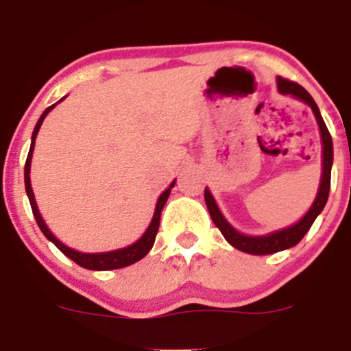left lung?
Here are the masks:
<instances>
[{"label": "left lung", "instance_id": "left-lung-1", "mask_svg": "<svg viewBox=\"0 0 351 351\" xmlns=\"http://www.w3.org/2000/svg\"><path fill=\"white\" fill-rule=\"evenodd\" d=\"M277 86L282 95H292L293 98H299V100H302L304 104H307L311 108H313L314 117H316L317 125H319V130H321V141H323V175H321V183H319V190H317V195L314 198L313 205H311V208L307 210V214L293 226L280 229V231L270 232V234L267 236H246V234H241L239 231H236V229L226 221L224 215L221 214V210H219L217 204H215L214 197H212V193L208 192V189H205V204H207L208 214H210L214 224L217 226L219 231L222 232L226 241L231 244V246H234L236 250L244 251V253H250V254H271V253H277V251H284V250H289V247L295 246V244L306 236V232L309 231L311 226H313V222L316 221L317 215L323 212L324 205H326L328 202L329 186H331L332 141H331V134H329L326 123H324L323 117H321L316 101L313 100V97H311V95L300 86V84L285 80V77H278Z\"/></svg>", "mask_w": 351, "mask_h": 351}]
</instances>
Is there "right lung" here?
<instances>
[{
    "instance_id": "obj_1",
    "label": "right lung",
    "mask_w": 351,
    "mask_h": 351,
    "mask_svg": "<svg viewBox=\"0 0 351 351\" xmlns=\"http://www.w3.org/2000/svg\"><path fill=\"white\" fill-rule=\"evenodd\" d=\"M62 100H64V98H61L59 101H62ZM59 101H58V104H59ZM58 104H54V105H51L49 108H45L44 113L40 115V119H38L37 125H35V129H34V134H32L30 151H28L27 162H25V190H27V195H28V200H30L32 212H34L35 221H37L38 228H40V231L44 232L45 238H47L49 241L54 243L56 246H58L59 250H61L67 258H71V260H73L74 263L80 265V267L88 268V270H117V268L129 267V265H132V263H136V261L143 260V258L146 256L147 253H149L151 247H153L156 234H158V229H159V219H161V210H162V207H165L166 200H168L169 193H171V189L175 186V182H173L171 185H169L168 189H166L165 192L161 193V195H159L158 204H156V208H154L153 221H151L149 228L146 229V232H144L143 238H141L139 241H136V243L130 244V246H127V247H122V250L107 251V253H81V251H76V250H73V247L62 244L58 238H56L54 234H52L51 229L47 228V224H45L44 219H42L40 212H38V207H37V202H35V197H34V190H32V185H30L32 153H34L35 139H37L38 129H40V125H42V122H44L45 115H47V113L51 112V110L54 108Z\"/></svg>"
}]
</instances>
